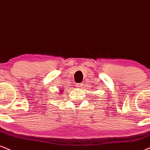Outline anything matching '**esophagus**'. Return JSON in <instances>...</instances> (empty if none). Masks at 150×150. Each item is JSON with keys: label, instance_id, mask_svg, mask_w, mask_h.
<instances>
[{"label": "esophagus", "instance_id": "34e87169", "mask_svg": "<svg viewBox=\"0 0 150 150\" xmlns=\"http://www.w3.org/2000/svg\"><path fill=\"white\" fill-rule=\"evenodd\" d=\"M76 86H77V89H81V88H82V84H76Z\"/></svg>", "mask_w": 150, "mask_h": 150}]
</instances>
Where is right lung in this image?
Instances as JSON below:
<instances>
[{
	"mask_svg": "<svg viewBox=\"0 0 150 150\" xmlns=\"http://www.w3.org/2000/svg\"><path fill=\"white\" fill-rule=\"evenodd\" d=\"M63 91H64V89H63V88H61V89H60V93H62Z\"/></svg>",
	"mask_w": 150,
	"mask_h": 150,
	"instance_id": "1",
	"label": "right lung"
}]
</instances>
